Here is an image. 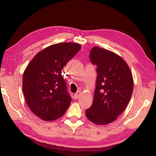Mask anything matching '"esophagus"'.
Listing matches in <instances>:
<instances>
[{
    "label": "esophagus",
    "mask_w": 156,
    "mask_h": 156,
    "mask_svg": "<svg viewBox=\"0 0 156 156\" xmlns=\"http://www.w3.org/2000/svg\"><path fill=\"white\" fill-rule=\"evenodd\" d=\"M80 94H81V92H80V91H78V92H76V93L74 94V96H73V98H74V99H75V100L78 99V98L80 97Z\"/></svg>",
    "instance_id": "1"
}]
</instances>
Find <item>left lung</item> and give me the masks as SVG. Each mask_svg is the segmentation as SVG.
Here are the masks:
<instances>
[{
	"mask_svg": "<svg viewBox=\"0 0 156 156\" xmlns=\"http://www.w3.org/2000/svg\"><path fill=\"white\" fill-rule=\"evenodd\" d=\"M89 58L97 66V78L93 103L85 115L96 125H107L117 119L129 104L133 89V76L125 60L109 50L96 46Z\"/></svg>",
	"mask_w": 156,
	"mask_h": 156,
	"instance_id": "left-lung-1",
	"label": "left lung"
}]
</instances>
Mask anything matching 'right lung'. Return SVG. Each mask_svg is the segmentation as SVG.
<instances>
[{
	"instance_id": "1",
	"label": "right lung",
	"mask_w": 156,
	"mask_h": 156,
	"mask_svg": "<svg viewBox=\"0 0 156 156\" xmlns=\"http://www.w3.org/2000/svg\"><path fill=\"white\" fill-rule=\"evenodd\" d=\"M81 48L73 43L52 44L38 52L26 67L23 91L31 112L44 121L65 114L72 102L62 70Z\"/></svg>"
}]
</instances>
